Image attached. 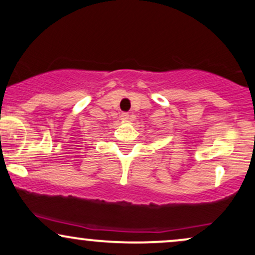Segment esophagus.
<instances>
[{"label":"esophagus","mask_w":255,"mask_h":255,"mask_svg":"<svg viewBox=\"0 0 255 255\" xmlns=\"http://www.w3.org/2000/svg\"><path fill=\"white\" fill-rule=\"evenodd\" d=\"M121 119L123 122H128L130 121V115H128V113H122Z\"/></svg>","instance_id":"esophagus-1"}]
</instances>
